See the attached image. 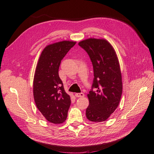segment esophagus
I'll return each instance as SVG.
<instances>
[{"instance_id":"34e87169","label":"esophagus","mask_w":154,"mask_h":154,"mask_svg":"<svg viewBox=\"0 0 154 154\" xmlns=\"http://www.w3.org/2000/svg\"><path fill=\"white\" fill-rule=\"evenodd\" d=\"M75 95L76 97H83L84 96V94L83 93H75Z\"/></svg>"}]
</instances>
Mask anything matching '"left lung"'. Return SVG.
<instances>
[{
	"label": "left lung",
	"instance_id": "obj_1",
	"mask_svg": "<svg viewBox=\"0 0 154 154\" xmlns=\"http://www.w3.org/2000/svg\"><path fill=\"white\" fill-rule=\"evenodd\" d=\"M90 56L94 79L88 94L87 118L91 122L106 121L116 110L122 94V79L120 64L111 45L104 39L89 38L79 43ZM95 88L96 91L92 90Z\"/></svg>",
	"mask_w": 154,
	"mask_h": 154
}]
</instances>
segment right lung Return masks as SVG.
<instances>
[{
	"label": "right lung",
	"mask_w": 154,
	"mask_h": 154,
	"mask_svg": "<svg viewBox=\"0 0 154 154\" xmlns=\"http://www.w3.org/2000/svg\"><path fill=\"white\" fill-rule=\"evenodd\" d=\"M76 43L63 41L47 45L37 64L33 81V95L38 110L47 121L54 124L66 120L70 97L64 91L59 76L61 61Z\"/></svg>",
	"instance_id": "right-lung-1"
}]
</instances>
